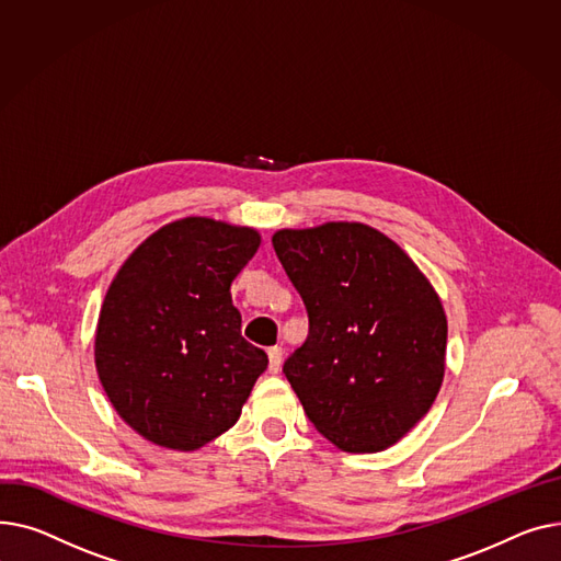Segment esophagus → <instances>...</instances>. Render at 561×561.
<instances>
[{
	"label": "esophagus",
	"instance_id": "esophagus-1",
	"mask_svg": "<svg viewBox=\"0 0 561 561\" xmlns=\"http://www.w3.org/2000/svg\"><path fill=\"white\" fill-rule=\"evenodd\" d=\"M267 355H270V371H272V374H278V371H280V365H283V348H280V346H272V348L267 351Z\"/></svg>",
	"mask_w": 561,
	"mask_h": 561
}]
</instances>
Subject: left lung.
Wrapping results in <instances>:
<instances>
[{"label":"left lung","mask_w":561,"mask_h":561,"mask_svg":"<svg viewBox=\"0 0 561 561\" xmlns=\"http://www.w3.org/2000/svg\"><path fill=\"white\" fill-rule=\"evenodd\" d=\"M308 310L283 365L317 431L346 453L397 444L435 403L448 323L433 285L380 230L357 221L272 238Z\"/></svg>","instance_id":"1"}]
</instances>
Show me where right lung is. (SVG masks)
<instances>
[{
    "mask_svg": "<svg viewBox=\"0 0 561 561\" xmlns=\"http://www.w3.org/2000/svg\"><path fill=\"white\" fill-rule=\"evenodd\" d=\"M257 230L185 217L126 257L99 312L94 365L117 414L145 439L196 450L226 433L267 369L242 337L230 283Z\"/></svg>",
    "mask_w": 561,
    "mask_h": 561,
    "instance_id": "obj_1",
    "label": "right lung"
}]
</instances>
